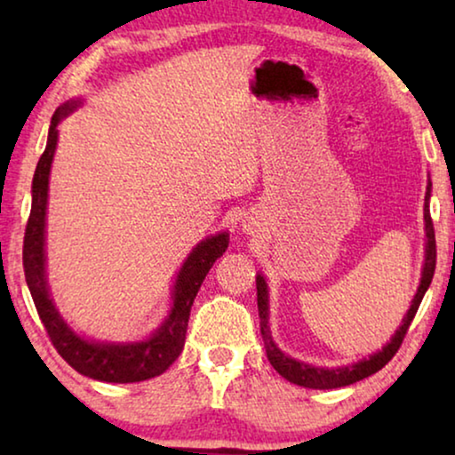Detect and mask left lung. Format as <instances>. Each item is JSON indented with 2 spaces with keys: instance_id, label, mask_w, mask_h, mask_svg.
Wrapping results in <instances>:
<instances>
[{
  "instance_id": "1",
  "label": "left lung",
  "mask_w": 455,
  "mask_h": 455,
  "mask_svg": "<svg viewBox=\"0 0 455 455\" xmlns=\"http://www.w3.org/2000/svg\"><path fill=\"white\" fill-rule=\"evenodd\" d=\"M428 198H431V184L427 186V196H425V229H427V259H425V269H422V279L419 285V291H416L412 307H410L408 315L403 316L402 327L397 329L394 338L387 346L383 347L381 352L372 354V356L360 360V363L352 366H344V369H316V366L298 363V360L285 356V354L279 350V347L273 344L269 325H267V316H269V296H267V283L263 277H257V304H259V316H260V335H263L267 358L273 369H275L283 379H288L290 383L300 385V387L308 389H338L346 387V385H352L360 381V379H366L375 375L377 371H381L385 364L389 363L391 358L395 356V352L400 350L403 338H406L410 323H412L416 310H419L422 296L428 290V285L433 282L435 273V263H437V244H435V228L431 220V211H428Z\"/></svg>"
}]
</instances>
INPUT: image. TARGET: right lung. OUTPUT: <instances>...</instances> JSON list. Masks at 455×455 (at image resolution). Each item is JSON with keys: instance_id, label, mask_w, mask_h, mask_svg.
<instances>
[{"instance_id": "right-lung-1", "label": "right lung", "mask_w": 455, "mask_h": 455, "mask_svg": "<svg viewBox=\"0 0 455 455\" xmlns=\"http://www.w3.org/2000/svg\"><path fill=\"white\" fill-rule=\"evenodd\" d=\"M78 108L76 101L61 105L55 109L49 126L47 147L36 164L33 178V204L24 229L22 265L24 277L33 296V302L39 313V319L52 339V344L61 358L78 371L80 375L97 379L105 383H136L145 379L157 377L170 369V364L180 356L184 347L186 329H188L190 308L195 302L196 291L207 277V273L217 259L226 252L229 244L228 234H217L203 240L180 271L173 285V308L170 319L153 333V338L140 344H95V341L78 338L66 325L58 310H55L45 282V209H47V188L49 170L58 145V124L68 114Z\"/></svg>"}]
</instances>
